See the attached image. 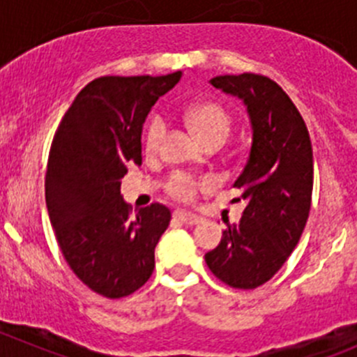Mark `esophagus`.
Wrapping results in <instances>:
<instances>
[{
    "mask_svg": "<svg viewBox=\"0 0 357 357\" xmlns=\"http://www.w3.org/2000/svg\"><path fill=\"white\" fill-rule=\"evenodd\" d=\"M174 218L178 221H181L183 225H199L202 223V218L197 216V214L188 213V211H176Z\"/></svg>",
    "mask_w": 357,
    "mask_h": 357,
    "instance_id": "obj_1",
    "label": "esophagus"
}]
</instances>
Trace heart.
Here are the masks:
<instances>
[{"instance_id":"1","label":"heart","mask_w":357,"mask_h":357,"mask_svg":"<svg viewBox=\"0 0 357 357\" xmlns=\"http://www.w3.org/2000/svg\"><path fill=\"white\" fill-rule=\"evenodd\" d=\"M186 120L204 144L216 139L225 141L230 134V116L220 105H214V102H200V105L190 106L186 112ZM165 134H167V120L162 115H155L148 123L146 134H144V150L148 155L158 153ZM199 186V179L186 172H178L169 181V192L181 200H192Z\"/></svg>"}]
</instances>
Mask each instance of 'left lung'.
<instances>
[{
	"mask_svg": "<svg viewBox=\"0 0 357 357\" xmlns=\"http://www.w3.org/2000/svg\"><path fill=\"white\" fill-rule=\"evenodd\" d=\"M209 83L244 102L252 141L234 183L245 209L206 252V263L225 284L255 289L274 278L302 237L312 200V144L296 106L271 78L244 73Z\"/></svg>",
	"mask_w": 357,
	"mask_h": 357,
	"instance_id": "1",
	"label": "left lung"
}]
</instances>
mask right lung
Wrapping results in <instances>:
<instances>
[{
  "label": "right lung",
  "instance_id": "add662e5",
  "mask_svg": "<svg viewBox=\"0 0 357 357\" xmlns=\"http://www.w3.org/2000/svg\"><path fill=\"white\" fill-rule=\"evenodd\" d=\"M179 79L181 71L94 79L52 141L45 178L50 223L71 271L106 298L130 295L153 274L171 211L151 204L130 214L120 186L130 165L143 164L141 132L151 106Z\"/></svg>",
  "mask_w": 357,
  "mask_h": 357
}]
</instances>
